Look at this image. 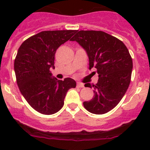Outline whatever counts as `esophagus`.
<instances>
[{"instance_id": "1", "label": "esophagus", "mask_w": 150, "mask_h": 150, "mask_svg": "<svg viewBox=\"0 0 150 150\" xmlns=\"http://www.w3.org/2000/svg\"><path fill=\"white\" fill-rule=\"evenodd\" d=\"M77 87H78V88H83L84 87V84L82 83H77Z\"/></svg>"}]
</instances>
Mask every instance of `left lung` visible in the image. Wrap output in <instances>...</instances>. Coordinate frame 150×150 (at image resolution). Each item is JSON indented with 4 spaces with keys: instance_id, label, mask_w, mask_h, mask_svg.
<instances>
[{
    "instance_id": "8db88e82",
    "label": "left lung",
    "mask_w": 150,
    "mask_h": 150,
    "mask_svg": "<svg viewBox=\"0 0 150 150\" xmlns=\"http://www.w3.org/2000/svg\"><path fill=\"white\" fill-rule=\"evenodd\" d=\"M87 53L89 69L95 68L99 75L96 84L86 83L93 87V97L83 102L90 112L102 115L117 105L125 95L130 82L133 62L123 43L102 31L81 30L72 37Z\"/></svg>"
}]
</instances>
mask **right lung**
<instances>
[{"label": "right lung", "mask_w": 150, "mask_h": 150, "mask_svg": "<svg viewBox=\"0 0 150 150\" xmlns=\"http://www.w3.org/2000/svg\"><path fill=\"white\" fill-rule=\"evenodd\" d=\"M76 30L43 31L29 38L18 49L14 72L21 93L34 110L43 115L57 112L64 105L67 92L75 88L70 78L57 79L54 68L57 48L69 40Z\"/></svg>", "instance_id": "right-lung-1"}]
</instances>
